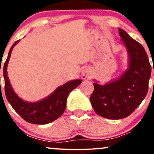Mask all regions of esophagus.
<instances>
[{
	"label": "esophagus",
	"mask_w": 154,
	"mask_h": 154,
	"mask_svg": "<svg viewBox=\"0 0 154 154\" xmlns=\"http://www.w3.org/2000/svg\"><path fill=\"white\" fill-rule=\"evenodd\" d=\"M88 75H89V71H88V69H84L82 70V74H81V77H82V79H85L86 78H88Z\"/></svg>",
	"instance_id": "34e87169"
}]
</instances>
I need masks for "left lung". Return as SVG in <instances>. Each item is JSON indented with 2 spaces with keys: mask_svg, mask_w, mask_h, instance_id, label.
Wrapping results in <instances>:
<instances>
[{
  "mask_svg": "<svg viewBox=\"0 0 154 154\" xmlns=\"http://www.w3.org/2000/svg\"><path fill=\"white\" fill-rule=\"evenodd\" d=\"M119 35L129 56V67L116 80L103 85L93 83L91 102L97 114L110 119L127 117L137 109L148 93L151 66L144 48L123 29ZM154 72V70H153Z\"/></svg>",
  "mask_w": 154,
  "mask_h": 154,
  "instance_id": "8db88e82",
  "label": "left lung"
}]
</instances>
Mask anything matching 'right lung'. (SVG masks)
I'll list each match as a JSON object with an SVG mask.
<instances>
[{
    "label": "right lung",
    "mask_w": 154,
    "mask_h": 154,
    "mask_svg": "<svg viewBox=\"0 0 154 154\" xmlns=\"http://www.w3.org/2000/svg\"><path fill=\"white\" fill-rule=\"evenodd\" d=\"M19 41H16L10 48L3 66L5 93L7 100L16 112L27 122L35 125H45L52 122L62 115L66 109V99L69 94L82 81L81 79H75L65 83L53 92L49 96L40 101L31 103L22 100L14 91L7 75V66L12 49Z\"/></svg>",
    "instance_id": "add662e5"
}]
</instances>
